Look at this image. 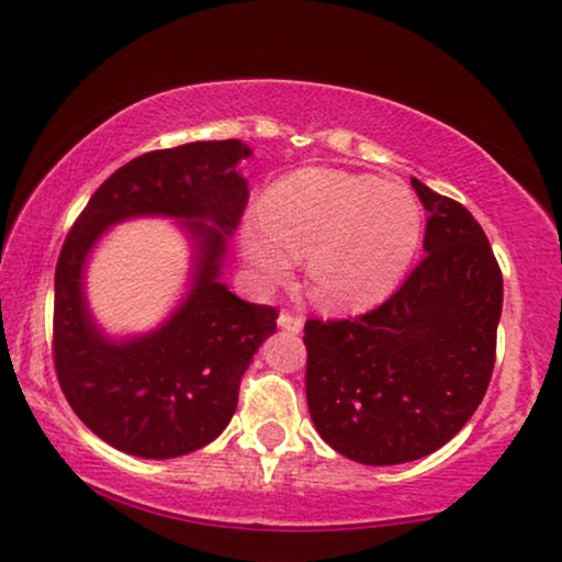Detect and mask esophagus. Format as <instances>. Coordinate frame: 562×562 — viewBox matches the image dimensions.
I'll list each match as a JSON object with an SVG mask.
<instances>
[{
  "instance_id": "esophagus-1",
  "label": "esophagus",
  "mask_w": 562,
  "mask_h": 562,
  "mask_svg": "<svg viewBox=\"0 0 562 562\" xmlns=\"http://www.w3.org/2000/svg\"><path fill=\"white\" fill-rule=\"evenodd\" d=\"M279 327L281 329H289V331H301V327H304V319H301L299 314H291V312H281L279 314Z\"/></svg>"
}]
</instances>
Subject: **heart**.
<instances>
[{
	"label": "heart",
	"instance_id": "b5f03b06",
	"mask_svg": "<svg viewBox=\"0 0 562 562\" xmlns=\"http://www.w3.org/2000/svg\"><path fill=\"white\" fill-rule=\"evenodd\" d=\"M423 238V210L405 184L308 167L263 194L261 221L240 233L263 283L289 279L306 256L308 294L331 312H360L401 286Z\"/></svg>",
	"mask_w": 562,
	"mask_h": 562
}]
</instances>
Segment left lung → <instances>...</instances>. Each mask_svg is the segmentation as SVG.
Here are the masks:
<instances>
[{
	"label": "left lung",
	"instance_id": "left-lung-1",
	"mask_svg": "<svg viewBox=\"0 0 562 562\" xmlns=\"http://www.w3.org/2000/svg\"><path fill=\"white\" fill-rule=\"evenodd\" d=\"M428 213L403 286L352 319H308L306 403L319 436L368 467L416 461L449 443L490 387L502 271L474 215L411 180Z\"/></svg>",
	"mask_w": 562,
	"mask_h": 562
}]
</instances>
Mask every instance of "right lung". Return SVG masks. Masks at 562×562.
Returning <instances> with one entry per match:
<instances>
[{
  "mask_svg": "<svg viewBox=\"0 0 562 562\" xmlns=\"http://www.w3.org/2000/svg\"><path fill=\"white\" fill-rule=\"evenodd\" d=\"M238 139L192 142L142 154L105 180L63 243L55 268L53 355L76 416L113 449L175 459L215 441L238 408V387L279 312L243 301L221 281L227 235L238 227L248 182ZM177 216L195 246L193 289L149 336L111 340L85 301L94 240L128 216Z\"/></svg>",
  "mask_w": 562,
  "mask_h": 562,
  "instance_id": "1",
  "label": "right lung"
}]
</instances>
